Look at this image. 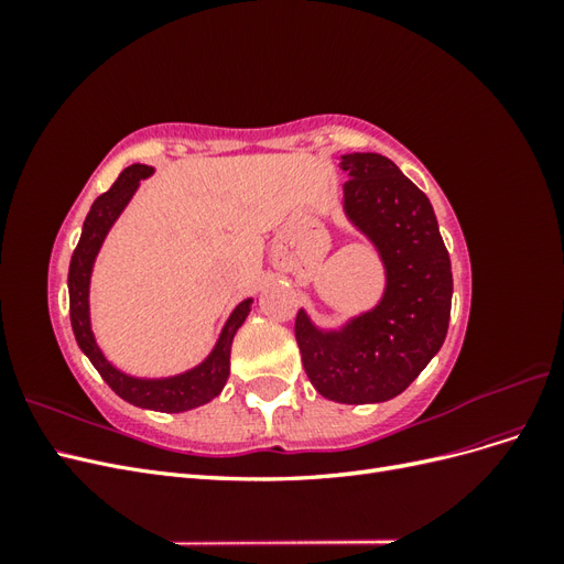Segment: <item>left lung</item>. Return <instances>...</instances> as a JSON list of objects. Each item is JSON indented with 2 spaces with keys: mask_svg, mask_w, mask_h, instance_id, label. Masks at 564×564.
<instances>
[{
  "mask_svg": "<svg viewBox=\"0 0 564 564\" xmlns=\"http://www.w3.org/2000/svg\"><path fill=\"white\" fill-rule=\"evenodd\" d=\"M350 176L344 209L377 247L386 292L377 308L322 332L299 311L303 369L319 395L344 404L386 402L412 383L445 344L452 313V263L437 218L419 187L388 158H340Z\"/></svg>",
  "mask_w": 564,
  "mask_h": 564,
  "instance_id": "left-lung-1",
  "label": "left lung"
}]
</instances>
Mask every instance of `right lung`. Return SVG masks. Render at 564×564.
<instances>
[{
  "label": "right lung",
  "mask_w": 564,
  "mask_h": 564,
  "mask_svg": "<svg viewBox=\"0 0 564 564\" xmlns=\"http://www.w3.org/2000/svg\"><path fill=\"white\" fill-rule=\"evenodd\" d=\"M150 174H152V166H145V164L127 166L124 172L119 174V178L112 183L110 191L100 195L91 204V212L87 214V220H84L82 237L73 253L70 272H67V292H70V322H73L77 344L82 352L89 357L96 371L104 377V381L117 392L119 398L135 406L176 414V412H187V409H195L199 404H207L218 395L220 390H224L230 377L232 338L251 311V299L242 301L232 311L207 360L191 371L178 373V377L135 379L124 371H119L106 360V355L100 352L91 332V317H89L91 270L108 230L112 228L117 216L124 212L133 193L139 191L141 178H148Z\"/></svg>",
  "instance_id": "obj_1"
}]
</instances>
